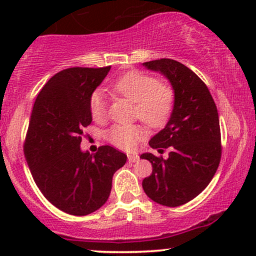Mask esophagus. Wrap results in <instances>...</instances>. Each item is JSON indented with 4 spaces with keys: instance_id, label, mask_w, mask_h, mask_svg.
Here are the masks:
<instances>
[{
    "instance_id": "esophagus-1",
    "label": "esophagus",
    "mask_w": 256,
    "mask_h": 256,
    "mask_svg": "<svg viewBox=\"0 0 256 256\" xmlns=\"http://www.w3.org/2000/svg\"><path fill=\"white\" fill-rule=\"evenodd\" d=\"M128 162H132V164H135V162H138L140 157H138V154H128Z\"/></svg>"
}]
</instances>
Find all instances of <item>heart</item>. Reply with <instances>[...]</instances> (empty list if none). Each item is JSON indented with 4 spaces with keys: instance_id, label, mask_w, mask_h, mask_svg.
<instances>
[{
    "instance_id": "obj_1",
    "label": "heart",
    "mask_w": 256,
    "mask_h": 256,
    "mask_svg": "<svg viewBox=\"0 0 256 256\" xmlns=\"http://www.w3.org/2000/svg\"><path fill=\"white\" fill-rule=\"evenodd\" d=\"M114 92L136 102V115L150 128H161L168 121L174 106V92L168 84L156 76L142 72H128L110 84ZM89 109L92 120L102 121L106 118V99L100 90L92 94ZM114 146L130 151L142 140L144 131L138 125L116 124L105 134Z\"/></svg>"
}]
</instances>
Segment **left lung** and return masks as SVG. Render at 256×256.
I'll list each match as a JSON object with an SVG mask.
<instances>
[{"label": "left lung", "instance_id": "8db88e82", "mask_svg": "<svg viewBox=\"0 0 256 256\" xmlns=\"http://www.w3.org/2000/svg\"><path fill=\"white\" fill-rule=\"evenodd\" d=\"M144 66L170 80L174 106L166 128L148 142L160 154L168 148V157L141 154L152 164L142 188L154 202L180 207L197 197L218 170L222 157L218 110L207 85L180 62L162 58Z\"/></svg>", "mask_w": 256, "mask_h": 256}]
</instances>
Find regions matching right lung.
I'll return each mask as SVG.
<instances>
[{
  "instance_id": "right-lung-1",
  "label": "right lung",
  "mask_w": 256,
  "mask_h": 256,
  "mask_svg": "<svg viewBox=\"0 0 256 256\" xmlns=\"http://www.w3.org/2000/svg\"><path fill=\"white\" fill-rule=\"evenodd\" d=\"M112 66L68 68L48 80L36 99L23 151L42 194L72 216L98 210L109 198L112 176L128 156L109 144L82 152L92 124L89 100Z\"/></svg>"
}]
</instances>
